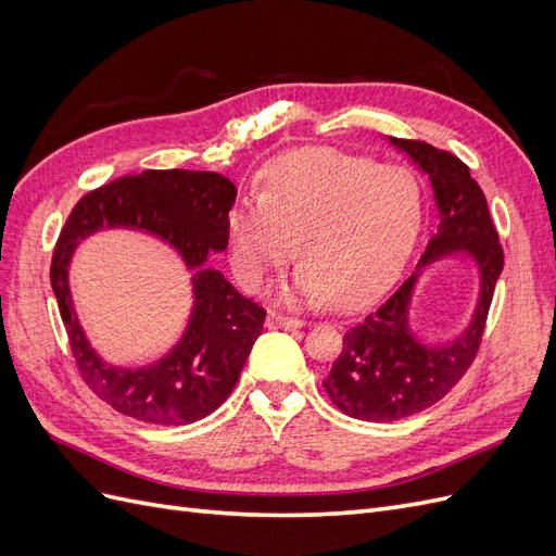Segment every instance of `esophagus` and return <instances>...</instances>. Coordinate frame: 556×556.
<instances>
[{"label":"esophagus","instance_id":"obj_1","mask_svg":"<svg viewBox=\"0 0 556 556\" xmlns=\"http://www.w3.org/2000/svg\"><path fill=\"white\" fill-rule=\"evenodd\" d=\"M266 323H268V327H274V329H288V331H294V329H299L301 325H304V323H301V319L288 317V315L276 313V311H268Z\"/></svg>","mask_w":556,"mask_h":556}]
</instances>
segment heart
<instances>
[{
	"instance_id": "1",
	"label": "heart",
	"mask_w": 556,
	"mask_h": 556,
	"mask_svg": "<svg viewBox=\"0 0 556 556\" xmlns=\"http://www.w3.org/2000/svg\"><path fill=\"white\" fill-rule=\"evenodd\" d=\"M422 213V185L406 166L333 148L294 150L268 162L260 194L229 211L233 274L260 290L296 248L304 262L282 296L352 308L408 257Z\"/></svg>"
}]
</instances>
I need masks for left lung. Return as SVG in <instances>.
<instances>
[{"mask_svg":"<svg viewBox=\"0 0 556 556\" xmlns=\"http://www.w3.org/2000/svg\"><path fill=\"white\" fill-rule=\"evenodd\" d=\"M433 188L439 225L422 252L421 267L452 251H466L479 262L481 294L467 331L452 344L427 346L409 331V296L418 268L343 336L325 390L333 406L364 422H394L441 401L473 364L482 341L486 313L503 271V248L480 185L468 166L447 150L425 141L396 139Z\"/></svg>","mask_w":556,"mask_h":556,"instance_id":"8db88e82","label":"left lung"}]
</instances>
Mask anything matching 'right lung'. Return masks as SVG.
Here are the masks:
<instances>
[{
	"label": "right lung",
	"instance_id": "add662e5",
	"mask_svg": "<svg viewBox=\"0 0 556 556\" xmlns=\"http://www.w3.org/2000/svg\"><path fill=\"white\" fill-rule=\"evenodd\" d=\"M237 201L233 182L215 172L148 169L123 176L74 206L50 262V285L80 378L111 408L148 425H190L220 408L262 333L266 311L233 290L208 252L227 248V217ZM102 226L155 232L195 271V308L181 343L160 363L117 369L99 361L77 325L68 292V262L80 238Z\"/></svg>",
	"mask_w": 556,
	"mask_h": 556
}]
</instances>
